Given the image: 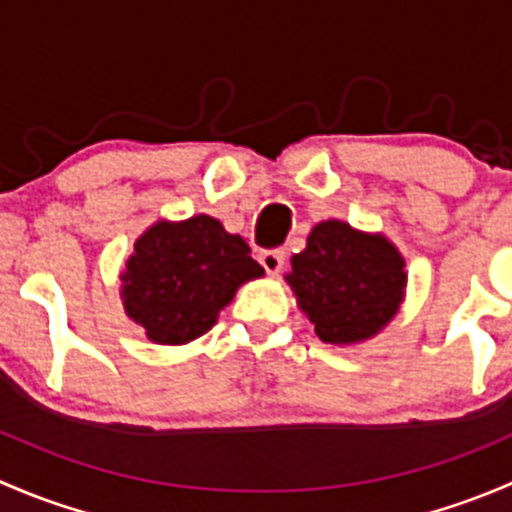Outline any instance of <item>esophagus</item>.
Here are the masks:
<instances>
[{
    "label": "esophagus",
    "instance_id": "esophagus-1",
    "mask_svg": "<svg viewBox=\"0 0 512 512\" xmlns=\"http://www.w3.org/2000/svg\"><path fill=\"white\" fill-rule=\"evenodd\" d=\"M260 265L265 267L267 275H277L285 265V250H265L260 252Z\"/></svg>",
    "mask_w": 512,
    "mask_h": 512
}]
</instances>
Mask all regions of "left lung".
<instances>
[{
  "instance_id": "8db88e82",
  "label": "left lung",
  "mask_w": 512,
  "mask_h": 512,
  "mask_svg": "<svg viewBox=\"0 0 512 512\" xmlns=\"http://www.w3.org/2000/svg\"><path fill=\"white\" fill-rule=\"evenodd\" d=\"M406 262L384 235L324 220L285 277L299 309L327 344H356L391 322L406 289Z\"/></svg>"
}]
</instances>
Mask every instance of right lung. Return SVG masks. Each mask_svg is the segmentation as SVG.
I'll return each instance as SVG.
<instances>
[{"instance_id":"obj_1","label":"right lung","mask_w":512,"mask_h":512,"mask_svg":"<svg viewBox=\"0 0 512 512\" xmlns=\"http://www.w3.org/2000/svg\"><path fill=\"white\" fill-rule=\"evenodd\" d=\"M265 275L250 245L220 220H158L133 245L121 275L123 309L156 344H188L218 322L237 287Z\"/></svg>"}]
</instances>
